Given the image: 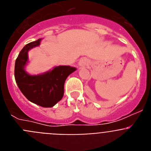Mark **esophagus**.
I'll return each instance as SVG.
<instances>
[{
  "label": "esophagus",
  "instance_id": "esophagus-1",
  "mask_svg": "<svg viewBox=\"0 0 151 151\" xmlns=\"http://www.w3.org/2000/svg\"><path fill=\"white\" fill-rule=\"evenodd\" d=\"M88 63H89V60L87 59V58H82V59L79 60V62H78L79 66H86L88 65Z\"/></svg>",
  "mask_w": 151,
  "mask_h": 151
}]
</instances>
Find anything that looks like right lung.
I'll list each match as a JSON object with an SVG mask.
<instances>
[{
    "label": "right lung",
    "instance_id": "1",
    "mask_svg": "<svg viewBox=\"0 0 151 151\" xmlns=\"http://www.w3.org/2000/svg\"><path fill=\"white\" fill-rule=\"evenodd\" d=\"M41 39L27 44L19 52L15 63L14 76L19 88L31 102L43 107H52L62 99L64 83L76 68L60 66L39 76H30L24 70L28 51L40 45Z\"/></svg>",
    "mask_w": 151,
    "mask_h": 151
}]
</instances>
